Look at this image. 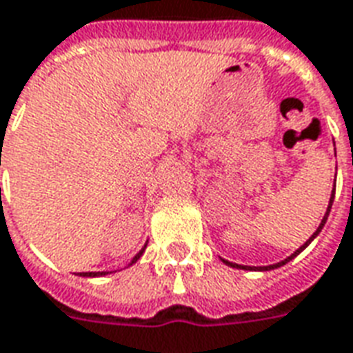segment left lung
I'll return each instance as SVG.
<instances>
[{
	"label": "left lung",
	"mask_w": 353,
	"mask_h": 353,
	"mask_svg": "<svg viewBox=\"0 0 353 353\" xmlns=\"http://www.w3.org/2000/svg\"><path fill=\"white\" fill-rule=\"evenodd\" d=\"M333 200H335V189H333V192H331L330 205H327V211H325V215H323V219H322V223H320V226H318V228H316L314 234H312V236H310L309 239H307V241L303 243L301 247H299V249H297L296 252H294V254H292V256H288V258H286V260H283V262L273 263V265H262V268H250V265H239V263L228 262V260H223V262L226 263V265H230V268H237V270H258V271H270V270H276V268H281V265H284V263H288L290 260H292V258H296L297 254H299V252H301L303 249H307V247H309V245H310V241H312V239H314V237L318 236V234H320V232H322L323 224H325V221H327V215H330L331 205H333Z\"/></svg>",
	"instance_id": "1"
}]
</instances>
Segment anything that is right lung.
Masks as SVG:
<instances>
[{
	"label": "right lung",
	"mask_w": 353,
	"mask_h": 353,
	"mask_svg": "<svg viewBox=\"0 0 353 353\" xmlns=\"http://www.w3.org/2000/svg\"><path fill=\"white\" fill-rule=\"evenodd\" d=\"M143 249H145V247H143ZM143 249L138 252L137 256L130 260V265L137 262V260H140V256L143 254ZM80 275H82V276H103V275H108V271H90V273H80Z\"/></svg>",
	"instance_id": "obj_1"
}]
</instances>
